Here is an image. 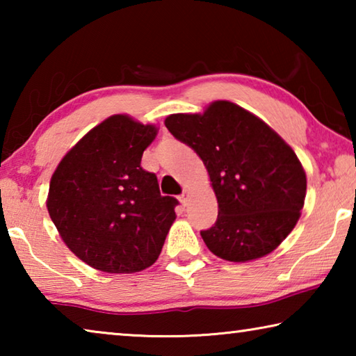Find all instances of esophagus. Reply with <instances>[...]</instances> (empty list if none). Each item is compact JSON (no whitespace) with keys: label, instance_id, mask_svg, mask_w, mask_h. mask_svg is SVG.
I'll return each instance as SVG.
<instances>
[{"label":"esophagus","instance_id":"34e87169","mask_svg":"<svg viewBox=\"0 0 356 356\" xmlns=\"http://www.w3.org/2000/svg\"><path fill=\"white\" fill-rule=\"evenodd\" d=\"M179 201H180V204H182L184 207H188V204H190V196H188V191H184V195L179 197Z\"/></svg>","mask_w":356,"mask_h":356}]
</instances>
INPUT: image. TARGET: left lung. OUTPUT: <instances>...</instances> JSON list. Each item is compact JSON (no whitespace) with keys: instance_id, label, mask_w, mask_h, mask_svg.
<instances>
[{"instance_id":"obj_1","label":"left lung","mask_w":356,"mask_h":356,"mask_svg":"<svg viewBox=\"0 0 356 356\" xmlns=\"http://www.w3.org/2000/svg\"><path fill=\"white\" fill-rule=\"evenodd\" d=\"M166 129L207 168L218 218L201 231L225 261L259 259L284 240L300 218L306 174L292 147L264 120L232 102L216 100L202 114H171Z\"/></svg>"}]
</instances>
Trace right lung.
<instances>
[{
    "label": "right lung",
    "instance_id": "1",
    "mask_svg": "<svg viewBox=\"0 0 356 356\" xmlns=\"http://www.w3.org/2000/svg\"><path fill=\"white\" fill-rule=\"evenodd\" d=\"M155 125L114 114L88 131L53 172L47 209L69 250L92 268L136 273L159 259L179 201L161 196L141 156Z\"/></svg>",
    "mask_w": 356,
    "mask_h": 356
}]
</instances>
